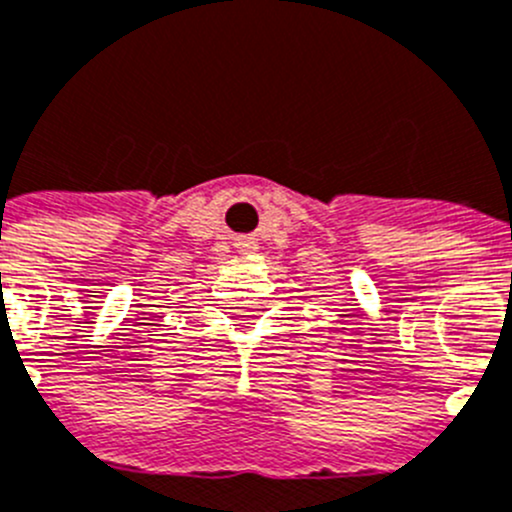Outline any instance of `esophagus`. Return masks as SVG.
<instances>
[{"label": "esophagus", "mask_w": 512, "mask_h": 512, "mask_svg": "<svg viewBox=\"0 0 512 512\" xmlns=\"http://www.w3.org/2000/svg\"><path fill=\"white\" fill-rule=\"evenodd\" d=\"M238 251H241V253L256 251V243H253V241H238Z\"/></svg>", "instance_id": "34e87169"}]
</instances>
